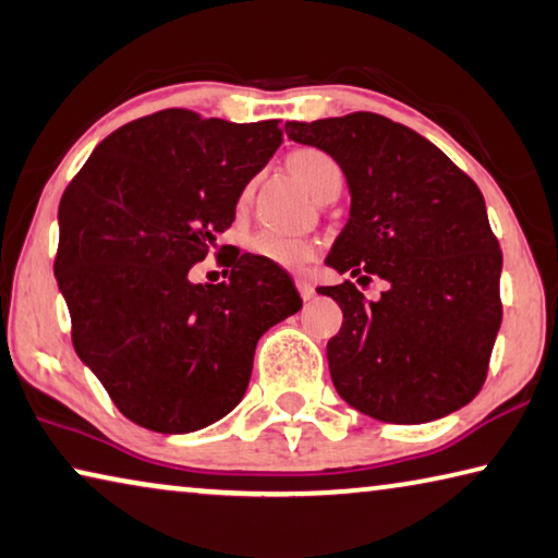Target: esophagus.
Here are the masks:
<instances>
[{"mask_svg":"<svg viewBox=\"0 0 558 558\" xmlns=\"http://www.w3.org/2000/svg\"><path fill=\"white\" fill-rule=\"evenodd\" d=\"M295 286H298V293H300V298L303 300H313V295H315V286L307 278H298L295 280Z\"/></svg>","mask_w":558,"mask_h":558,"instance_id":"1","label":"esophagus"}]
</instances>
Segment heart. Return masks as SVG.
Wrapping results in <instances>:
<instances>
[{
  "label": "heart",
  "mask_w": 558,
  "mask_h": 558,
  "mask_svg": "<svg viewBox=\"0 0 558 558\" xmlns=\"http://www.w3.org/2000/svg\"><path fill=\"white\" fill-rule=\"evenodd\" d=\"M288 166L313 196L327 203L340 196L344 173L335 158L315 146H303L288 156ZM251 198V189L243 191L241 201ZM251 251L260 258L280 265L288 270H300L315 258V245L300 238H286L272 231H260L251 238Z\"/></svg>",
  "instance_id": "b5f03b06"
}]
</instances>
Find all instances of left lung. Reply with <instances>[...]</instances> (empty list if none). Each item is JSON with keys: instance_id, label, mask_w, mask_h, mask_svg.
<instances>
[{"instance_id": "obj_1", "label": "left lung", "mask_w": 558, "mask_h": 558, "mask_svg": "<svg viewBox=\"0 0 558 558\" xmlns=\"http://www.w3.org/2000/svg\"><path fill=\"white\" fill-rule=\"evenodd\" d=\"M286 129L330 154L350 185V220L325 265L390 282L375 303L350 280L317 288L342 307L327 342L335 390L392 424L432 422L472 402L501 325V251L482 191L435 144L379 113Z\"/></svg>"}]
</instances>
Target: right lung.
Returning <instances> with one entry per match:
<instances>
[{
	"label": "right lung",
	"mask_w": 558,
	"mask_h": 558,
	"mask_svg": "<svg viewBox=\"0 0 558 558\" xmlns=\"http://www.w3.org/2000/svg\"><path fill=\"white\" fill-rule=\"evenodd\" d=\"M280 144L276 119L156 111L106 136L61 196L54 276L74 350L141 427L185 435L226 417L260 335L303 307L260 255L235 253L218 286L189 280Z\"/></svg>",
	"instance_id": "right-lung-1"
}]
</instances>
